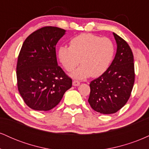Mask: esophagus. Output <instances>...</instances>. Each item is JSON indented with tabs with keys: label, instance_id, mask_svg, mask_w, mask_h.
I'll return each mask as SVG.
<instances>
[{
	"label": "esophagus",
	"instance_id": "1",
	"mask_svg": "<svg viewBox=\"0 0 149 149\" xmlns=\"http://www.w3.org/2000/svg\"><path fill=\"white\" fill-rule=\"evenodd\" d=\"M79 85H80V82L78 81V80H74L73 81V85H74V86H78Z\"/></svg>",
	"mask_w": 149,
	"mask_h": 149
}]
</instances>
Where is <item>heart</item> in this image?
<instances>
[{
  "mask_svg": "<svg viewBox=\"0 0 149 149\" xmlns=\"http://www.w3.org/2000/svg\"><path fill=\"white\" fill-rule=\"evenodd\" d=\"M69 44L70 46L59 47L58 57L68 71L74 69L80 62L81 66L72 73L74 78L98 77L110 66L115 52L111 39L92 33H82L73 38Z\"/></svg>",
  "mask_w": 149,
  "mask_h": 149,
  "instance_id": "heart-1",
  "label": "heart"
}]
</instances>
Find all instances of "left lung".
Wrapping results in <instances>:
<instances>
[{"instance_id":"1","label":"left lung","mask_w":149,"mask_h":149,"mask_svg":"<svg viewBox=\"0 0 149 149\" xmlns=\"http://www.w3.org/2000/svg\"><path fill=\"white\" fill-rule=\"evenodd\" d=\"M117 52L105 73L90 83L88 102L95 111L115 113L125 105L134 83V64L132 51L127 42L113 33Z\"/></svg>"}]
</instances>
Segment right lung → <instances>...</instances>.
Returning a JSON list of instances; mask_svg holds the SVG:
<instances>
[{
	"mask_svg": "<svg viewBox=\"0 0 149 149\" xmlns=\"http://www.w3.org/2000/svg\"><path fill=\"white\" fill-rule=\"evenodd\" d=\"M44 26L26 38L17 64V88L25 104L36 111H49L72 86V79L57 64L56 45L65 33Z\"/></svg>",
	"mask_w": 149,
	"mask_h": 149,
	"instance_id": "add662e5",
	"label": "right lung"
}]
</instances>
